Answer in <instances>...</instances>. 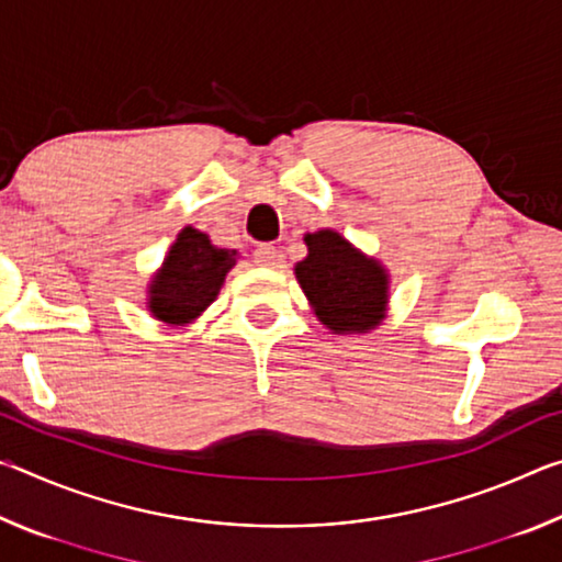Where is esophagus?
I'll list each match as a JSON object with an SVG mask.
<instances>
[{
    "mask_svg": "<svg viewBox=\"0 0 562 562\" xmlns=\"http://www.w3.org/2000/svg\"><path fill=\"white\" fill-rule=\"evenodd\" d=\"M278 260H280V252H278V247H274V245L262 243V245L255 247V262L262 265V268H274Z\"/></svg>",
    "mask_w": 562,
    "mask_h": 562,
    "instance_id": "esophagus-1",
    "label": "esophagus"
}]
</instances>
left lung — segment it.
I'll use <instances>...</instances> for the list:
<instances>
[{
	"mask_svg": "<svg viewBox=\"0 0 562 562\" xmlns=\"http://www.w3.org/2000/svg\"><path fill=\"white\" fill-rule=\"evenodd\" d=\"M307 258L294 265L302 292L317 319L335 335H364L382 325L389 274L335 231L304 235Z\"/></svg>",
	"mask_w": 562,
	"mask_h": 562,
	"instance_id": "8db88e82",
	"label": "left lung"
}]
</instances>
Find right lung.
Returning a JSON list of instances; mask_svg holds the SVG:
<instances>
[{
  "mask_svg": "<svg viewBox=\"0 0 562 562\" xmlns=\"http://www.w3.org/2000/svg\"><path fill=\"white\" fill-rule=\"evenodd\" d=\"M235 260L237 250L215 247L205 233L183 227L170 245L164 268L148 284L150 315L176 327L193 322L211 307Z\"/></svg>",
  "mask_w": 562,
  "mask_h": 562,
  "instance_id": "add662e5",
  "label": "right lung"
}]
</instances>
